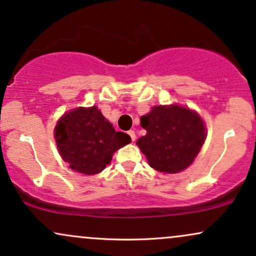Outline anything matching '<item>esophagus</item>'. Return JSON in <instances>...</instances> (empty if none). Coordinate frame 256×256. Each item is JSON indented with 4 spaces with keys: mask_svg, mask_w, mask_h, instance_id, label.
Segmentation results:
<instances>
[{
    "mask_svg": "<svg viewBox=\"0 0 256 256\" xmlns=\"http://www.w3.org/2000/svg\"><path fill=\"white\" fill-rule=\"evenodd\" d=\"M128 136L131 137L132 142H134V140H136V134H134V131L130 130V131H128Z\"/></svg>",
    "mask_w": 256,
    "mask_h": 256,
    "instance_id": "34e87169",
    "label": "esophagus"
}]
</instances>
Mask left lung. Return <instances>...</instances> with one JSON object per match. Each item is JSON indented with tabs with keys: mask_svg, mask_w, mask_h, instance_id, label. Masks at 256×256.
<instances>
[{
	"mask_svg": "<svg viewBox=\"0 0 256 256\" xmlns=\"http://www.w3.org/2000/svg\"><path fill=\"white\" fill-rule=\"evenodd\" d=\"M146 136L137 146L158 172L178 173L192 165L206 140V128L195 112L179 106H156L140 118Z\"/></svg>",
	"mask_w": 256,
	"mask_h": 256,
	"instance_id": "left-lung-1",
	"label": "left lung"
}]
</instances>
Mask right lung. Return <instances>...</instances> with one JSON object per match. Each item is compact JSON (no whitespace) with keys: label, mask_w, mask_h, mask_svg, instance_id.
Returning a JSON list of instances; mask_svg holds the SVG:
<instances>
[{"label":"right lung","mask_w":256,"mask_h":256,"mask_svg":"<svg viewBox=\"0 0 256 256\" xmlns=\"http://www.w3.org/2000/svg\"><path fill=\"white\" fill-rule=\"evenodd\" d=\"M55 140L64 160L84 174L104 171L116 149L131 142L130 136L114 130L96 107L64 114L55 128Z\"/></svg>","instance_id":"1"}]
</instances>
